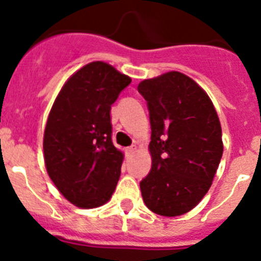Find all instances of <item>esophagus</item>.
Listing matches in <instances>:
<instances>
[{"instance_id": "34e87169", "label": "esophagus", "mask_w": 261, "mask_h": 261, "mask_svg": "<svg viewBox=\"0 0 261 261\" xmlns=\"http://www.w3.org/2000/svg\"><path fill=\"white\" fill-rule=\"evenodd\" d=\"M137 145H132V146H129L128 149H126V151H128L129 154H133V153H136V151H137Z\"/></svg>"}]
</instances>
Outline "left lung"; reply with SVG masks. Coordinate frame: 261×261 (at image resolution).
I'll return each mask as SVG.
<instances>
[{"label": "left lung", "mask_w": 261, "mask_h": 261, "mask_svg": "<svg viewBox=\"0 0 261 261\" xmlns=\"http://www.w3.org/2000/svg\"><path fill=\"white\" fill-rule=\"evenodd\" d=\"M137 89L151 125V170L140 183L142 199L159 216H183L206 195L220 165V119L205 90L180 71L144 80Z\"/></svg>", "instance_id": "obj_1"}]
</instances>
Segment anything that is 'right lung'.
Listing matches in <instances>:
<instances>
[{
  "mask_svg": "<svg viewBox=\"0 0 261 261\" xmlns=\"http://www.w3.org/2000/svg\"><path fill=\"white\" fill-rule=\"evenodd\" d=\"M130 82L107 62L93 61L68 78L53 102L43 138L45 168L78 208L102 206L115 192L124 154L111 137V106Z\"/></svg>",
  "mask_w": 261,
  "mask_h": 261,
  "instance_id": "obj_1",
  "label": "right lung"
}]
</instances>
